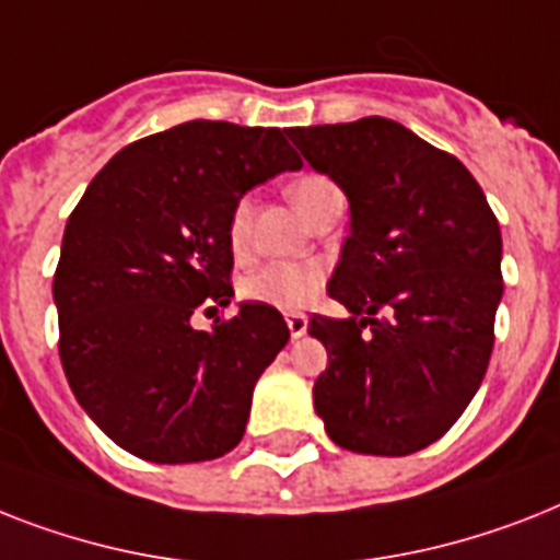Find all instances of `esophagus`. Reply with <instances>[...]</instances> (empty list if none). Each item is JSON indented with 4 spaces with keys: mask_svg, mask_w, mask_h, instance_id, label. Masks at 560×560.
<instances>
[{
    "mask_svg": "<svg viewBox=\"0 0 560 560\" xmlns=\"http://www.w3.org/2000/svg\"><path fill=\"white\" fill-rule=\"evenodd\" d=\"M284 319H288L290 336H293V339L307 334V316H304V313H284Z\"/></svg>",
    "mask_w": 560,
    "mask_h": 560,
    "instance_id": "obj_1",
    "label": "esophagus"
}]
</instances>
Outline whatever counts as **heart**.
Wrapping results in <instances>:
<instances>
[{"mask_svg":"<svg viewBox=\"0 0 560 560\" xmlns=\"http://www.w3.org/2000/svg\"><path fill=\"white\" fill-rule=\"evenodd\" d=\"M330 189H336V186L325 175H302L290 184V198L307 215L313 203ZM249 233H253V201L241 198V201H235L233 212H230V226H226V238H230L233 253H238V256L247 253ZM325 279L327 267L316 258H307V261H272V265L253 272L249 279H244L241 293L249 302L270 304V307H279V311H299V307L311 304L319 295V290L325 288Z\"/></svg>","mask_w":560,"mask_h":560,"instance_id":"obj_1","label":"heart"}]
</instances>
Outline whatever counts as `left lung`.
<instances>
[{"instance_id":"1","label":"left lung","mask_w":560,"mask_h":560,"mask_svg":"<svg viewBox=\"0 0 560 560\" xmlns=\"http://www.w3.org/2000/svg\"><path fill=\"white\" fill-rule=\"evenodd\" d=\"M288 138L351 203L327 284L348 316L307 325L327 351L313 406L348 452H420L457 422L489 368L503 295L498 218L471 172L402 122L362 117Z\"/></svg>"}]
</instances>
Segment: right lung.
I'll use <instances>...</instances> for the list:
<instances>
[{
	"mask_svg": "<svg viewBox=\"0 0 560 560\" xmlns=\"http://www.w3.org/2000/svg\"><path fill=\"white\" fill-rule=\"evenodd\" d=\"M302 170L279 129L189 120L120 149L94 175L54 272L59 359L100 431L152 463H201L244 438L253 388L290 330L270 304L195 330L233 299L235 201Z\"/></svg>",
	"mask_w": 560,
	"mask_h": 560,
	"instance_id": "obj_1",
	"label": "right lung"
}]
</instances>
